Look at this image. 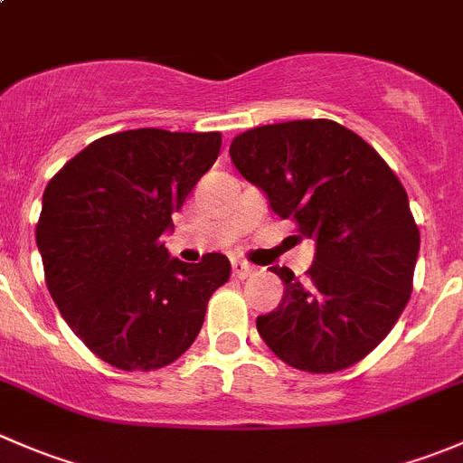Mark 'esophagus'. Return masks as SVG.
<instances>
[{
  "mask_svg": "<svg viewBox=\"0 0 463 463\" xmlns=\"http://www.w3.org/2000/svg\"><path fill=\"white\" fill-rule=\"evenodd\" d=\"M253 273H255V269L250 264H246V261H240V260L232 261V275H235V278L246 279V278H250Z\"/></svg>",
  "mask_w": 463,
  "mask_h": 463,
  "instance_id": "1",
  "label": "esophagus"
}]
</instances>
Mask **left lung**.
Masks as SVG:
<instances>
[{"label": "left lung", "mask_w": 463, "mask_h": 463, "mask_svg": "<svg viewBox=\"0 0 463 463\" xmlns=\"http://www.w3.org/2000/svg\"><path fill=\"white\" fill-rule=\"evenodd\" d=\"M231 158L279 219L314 240L307 279L270 266L282 302L258 331L287 365L329 374L390 334L412 291L419 228L405 188L370 143L335 120H288L235 137Z\"/></svg>", "instance_id": "1"}]
</instances>
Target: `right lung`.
I'll return each mask as SVG.
<instances>
[{
  "mask_svg": "<svg viewBox=\"0 0 463 463\" xmlns=\"http://www.w3.org/2000/svg\"><path fill=\"white\" fill-rule=\"evenodd\" d=\"M219 147V132L129 129L89 143L46 185L35 228L46 287L73 334L118 370L175 363L231 278L226 255L185 264L163 244Z\"/></svg>",
  "mask_w": 463,
  "mask_h": 463,
  "instance_id": "1",
  "label": "right lung"
}]
</instances>
